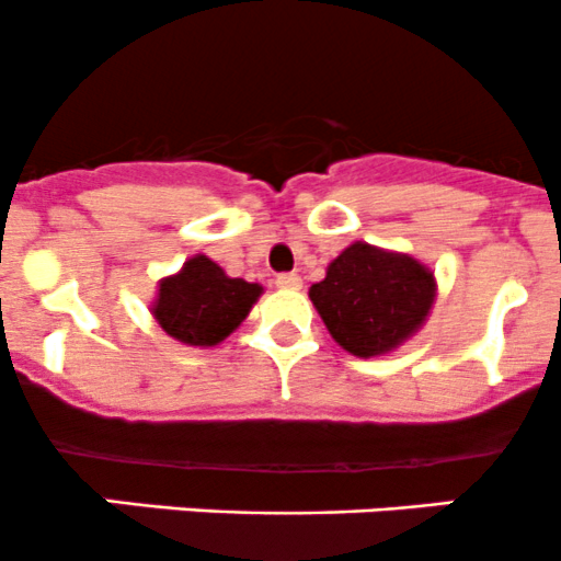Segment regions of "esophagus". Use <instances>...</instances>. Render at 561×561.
<instances>
[{
	"instance_id": "1",
	"label": "esophagus",
	"mask_w": 561,
	"mask_h": 561,
	"mask_svg": "<svg viewBox=\"0 0 561 561\" xmlns=\"http://www.w3.org/2000/svg\"><path fill=\"white\" fill-rule=\"evenodd\" d=\"M275 286H278V288H299V286H302V278H299L297 273H280L278 278H275Z\"/></svg>"
}]
</instances>
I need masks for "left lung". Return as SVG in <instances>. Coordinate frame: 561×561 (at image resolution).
Returning <instances> with one entry per match:
<instances>
[{"instance_id":"obj_1","label":"left lung","mask_w":561,"mask_h":561,"mask_svg":"<svg viewBox=\"0 0 561 561\" xmlns=\"http://www.w3.org/2000/svg\"><path fill=\"white\" fill-rule=\"evenodd\" d=\"M308 294L330 335L346 352L376 357L423 327L436 283L434 273L412 256L354 242Z\"/></svg>"}]
</instances>
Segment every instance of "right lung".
<instances>
[{
    "mask_svg": "<svg viewBox=\"0 0 561 561\" xmlns=\"http://www.w3.org/2000/svg\"><path fill=\"white\" fill-rule=\"evenodd\" d=\"M259 294V283L229 278L213 259L193 256L180 273L160 280L152 313L176 341L215 346L242 324Z\"/></svg>",
    "mask_w": 561,
    "mask_h": 561,
    "instance_id": "1",
    "label": "right lung"
}]
</instances>
